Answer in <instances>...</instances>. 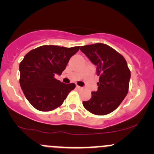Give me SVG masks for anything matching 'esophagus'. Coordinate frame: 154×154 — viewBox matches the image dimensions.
<instances>
[{
	"label": "esophagus",
	"mask_w": 154,
	"mask_h": 154,
	"mask_svg": "<svg viewBox=\"0 0 154 154\" xmlns=\"http://www.w3.org/2000/svg\"><path fill=\"white\" fill-rule=\"evenodd\" d=\"M77 88L78 90H82L83 88V87H81V86H77Z\"/></svg>",
	"instance_id": "1"
}]
</instances>
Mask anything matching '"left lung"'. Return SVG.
Here are the masks:
<instances>
[{"label":"left lung","mask_w":154,"mask_h":154,"mask_svg":"<svg viewBox=\"0 0 154 154\" xmlns=\"http://www.w3.org/2000/svg\"><path fill=\"white\" fill-rule=\"evenodd\" d=\"M80 51L97 66V91L83 101L86 109L97 116L111 113L121 104L129 89L130 71L122 54L103 43L81 46Z\"/></svg>","instance_id":"1"}]
</instances>
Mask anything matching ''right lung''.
<instances>
[{"mask_svg": "<svg viewBox=\"0 0 154 154\" xmlns=\"http://www.w3.org/2000/svg\"><path fill=\"white\" fill-rule=\"evenodd\" d=\"M79 49V46L43 45L24 56L19 65L20 86L34 108L42 112L55 109L75 88L74 83H62L54 75L63 73L70 58Z\"/></svg>", "mask_w": 154, "mask_h": 154, "instance_id": "1", "label": "right lung"}]
</instances>
